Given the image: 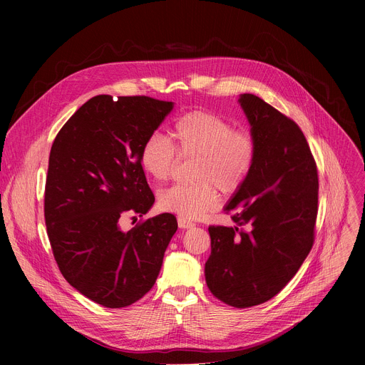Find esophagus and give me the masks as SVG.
I'll return each instance as SVG.
<instances>
[{
    "instance_id": "esophagus-1",
    "label": "esophagus",
    "mask_w": 365,
    "mask_h": 365,
    "mask_svg": "<svg viewBox=\"0 0 365 365\" xmlns=\"http://www.w3.org/2000/svg\"><path fill=\"white\" fill-rule=\"evenodd\" d=\"M178 225H179V228H182V230L195 227V224H193L190 220H186V218H183V217H180V218L178 220Z\"/></svg>"
}]
</instances>
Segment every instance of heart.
Instances as JSON below:
<instances>
[{
    "instance_id": "obj_1",
    "label": "heart",
    "mask_w": 365,
    "mask_h": 365,
    "mask_svg": "<svg viewBox=\"0 0 365 365\" xmlns=\"http://www.w3.org/2000/svg\"><path fill=\"white\" fill-rule=\"evenodd\" d=\"M175 144L154 131L143 143L140 165L154 180H168L182 158H197L195 185H173L159 195V206L183 218H197L218 205V187L234 193L248 179L257 155L254 137L210 111H189L173 127ZM178 151L176 152L175 150Z\"/></svg>"
}]
</instances>
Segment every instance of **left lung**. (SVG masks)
I'll use <instances>...</instances> for the list:
<instances>
[{
    "instance_id": "1",
    "label": "left lung",
    "mask_w": 365,
    "mask_h": 365,
    "mask_svg": "<svg viewBox=\"0 0 365 365\" xmlns=\"http://www.w3.org/2000/svg\"><path fill=\"white\" fill-rule=\"evenodd\" d=\"M238 103L255 163L224 207L235 225L207 228L205 280L215 297L242 309L274 297L303 264L315 235L318 172L294 121L252 93H241Z\"/></svg>"
}]
</instances>
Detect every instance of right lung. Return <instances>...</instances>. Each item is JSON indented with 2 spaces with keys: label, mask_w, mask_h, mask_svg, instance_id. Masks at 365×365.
I'll list each match as a JSON object with an SVG mask.
<instances>
[{
  "label": "right lung",
  "mask_w": 365,
  "mask_h": 365,
  "mask_svg": "<svg viewBox=\"0 0 365 365\" xmlns=\"http://www.w3.org/2000/svg\"><path fill=\"white\" fill-rule=\"evenodd\" d=\"M148 96L98 95L68 120L50 150L44 220L59 270L79 293L106 307H125L155 283L178 230L172 214L130 231L120 220L154 203L140 150L173 110Z\"/></svg>",
  "instance_id": "obj_1"
}]
</instances>
